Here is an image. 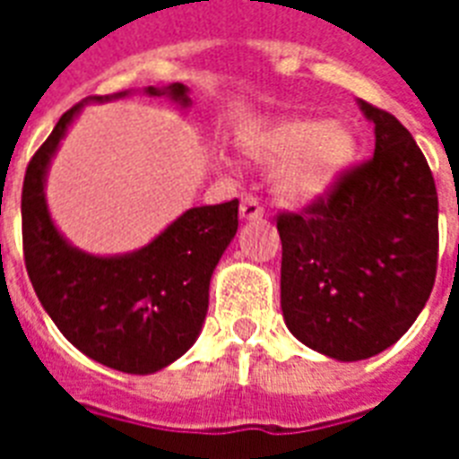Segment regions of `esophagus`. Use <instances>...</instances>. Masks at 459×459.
<instances>
[{
	"mask_svg": "<svg viewBox=\"0 0 459 459\" xmlns=\"http://www.w3.org/2000/svg\"><path fill=\"white\" fill-rule=\"evenodd\" d=\"M262 216H264V207L259 204L257 197H243V202H240V219L255 221V219H262Z\"/></svg>",
	"mask_w": 459,
	"mask_h": 459,
	"instance_id": "esophagus-1",
	"label": "esophagus"
}]
</instances>
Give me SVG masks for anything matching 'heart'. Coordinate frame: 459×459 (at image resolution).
<instances>
[{"instance_id": "1", "label": "heart", "mask_w": 459, "mask_h": 459, "mask_svg": "<svg viewBox=\"0 0 459 459\" xmlns=\"http://www.w3.org/2000/svg\"><path fill=\"white\" fill-rule=\"evenodd\" d=\"M240 147L259 166H276L273 193L290 204H316L341 187L357 159L348 121L279 118L247 126Z\"/></svg>"}]
</instances>
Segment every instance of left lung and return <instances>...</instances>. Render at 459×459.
I'll return each instance as SVG.
<instances>
[{
  "label": "left lung",
  "instance_id": "1",
  "mask_svg": "<svg viewBox=\"0 0 459 459\" xmlns=\"http://www.w3.org/2000/svg\"><path fill=\"white\" fill-rule=\"evenodd\" d=\"M374 157L326 202L281 214V309L288 331L338 362L398 342L427 305L438 262V195L398 118L357 100Z\"/></svg>",
  "mask_w": 459,
  "mask_h": 459
}]
</instances>
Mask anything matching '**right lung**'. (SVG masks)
Here are the masks:
<instances>
[{
	"label": "right lung",
	"instance_id": "obj_1",
	"mask_svg": "<svg viewBox=\"0 0 459 459\" xmlns=\"http://www.w3.org/2000/svg\"><path fill=\"white\" fill-rule=\"evenodd\" d=\"M135 95L124 90L75 104L28 164L21 197L25 269L45 312L90 359L126 374H154L193 348L209 307V281L236 238L238 200L193 207L138 250L92 255L75 247L52 219L47 173L85 104ZM187 109L183 82L143 90Z\"/></svg>",
	"mask_w": 459,
	"mask_h": 459
}]
</instances>
